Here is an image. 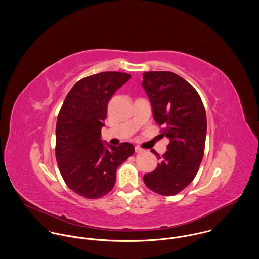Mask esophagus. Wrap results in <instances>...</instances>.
Segmentation results:
<instances>
[{"mask_svg": "<svg viewBox=\"0 0 259 259\" xmlns=\"http://www.w3.org/2000/svg\"><path fill=\"white\" fill-rule=\"evenodd\" d=\"M135 152H136V153H142V152H144V150L142 148H140L139 146H136V147H135Z\"/></svg>", "mask_w": 259, "mask_h": 259, "instance_id": "obj_1", "label": "esophagus"}]
</instances>
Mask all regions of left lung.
<instances>
[{"mask_svg": "<svg viewBox=\"0 0 259 259\" xmlns=\"http://www.w3.org/2000/svg\"><path fill=\"white\" fill-rule=\"evenodd\" d=\"M143 87L154 120L169 138L167 152L153 172L144 175L145 185L156 194L175 196L195 179L204 152L206 115L197 90L171 71L143 73Z\"/></svg>", "mask_w": 259, "mask_h": 259, "instance_id": "1", "label": "left lung"}]
</instances>
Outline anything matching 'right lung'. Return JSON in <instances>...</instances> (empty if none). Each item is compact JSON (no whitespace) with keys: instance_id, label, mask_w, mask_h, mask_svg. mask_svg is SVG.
Here are the masks:
<instances>
[{"instance_id":"1","label":"right lung","mask_w":259,"mask_h":259,"mask_svg":"<svg viewBox=\"0 0 259 259\" xmlns=\"http://www.w3.org/2000/svg\"><path fill=\"white\" fill-rule=\"evenodd\" d=\"M131 75L105 71L77 81L58 113L56 157L66 186L87 199H98L114 187L117 168L135 149L124 142L111 146L101 140L109 99Z\"/></svg>"}]
</instances>
